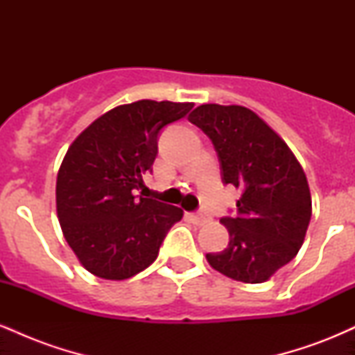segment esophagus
Segmentation results:
<instances>
[{"mask_svg":"<svg viewBox=\"0 0 355 355\" xmlns=\"http://www.w3.org/2000/svg\"><path fill=\"white\" fill-rule=\"evenodd\" d=\"M190 220L195 223V225H203V223H207V215L205 214H191Z\"/></svg>","mask_w":355,"mask_h":355,"instance_id":"34e87169","label":"esophagus"}]
</instances>
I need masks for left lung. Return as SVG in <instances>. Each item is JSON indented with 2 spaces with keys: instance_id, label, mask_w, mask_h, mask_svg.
Segmentation results:
<instances>
[{
  "instance_id": "left-lung-1",
  "label": "left lung",
  "mask_w": 355,
  "mask_h": 355,
  "mask_svg": "<svg viewBox=\"0 0 355 355\" xmlns=\"http://www.w3.org/2000/svg\"><path fill=\"white\" fill-rule=\"evenodd\" d=\"M189 120L218 153L222 180L242 191L239 215L220 222L229 247L207 254L229 279L262 284L302 247L312 215L307 177L287 144L255 112L240 105H200Z\"/></svg>"
}]
</instances>
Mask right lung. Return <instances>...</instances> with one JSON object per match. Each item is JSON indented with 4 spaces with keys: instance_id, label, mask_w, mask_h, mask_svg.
I'll use <instances>...</instances> for the list:
<instances>
[{
    "instance_id": "right-lung-1",
    "label": "right lung",
    "mask_w": 355,
    "mask_h": 355,
    "mask_svg": "<svg viewBox=\"0 0 355 355\" xmlns=\"http://www.w3.org/2000/svg\"><path fill=\"white\" fill-rule=\"evenodd\" d=\"M193 103L138 100L89 123L56 177V214L68 245L89 274L125 280L152 266L180 207L133 195L152 170L158 132Z\"/></svg>"
}]
</instances>
